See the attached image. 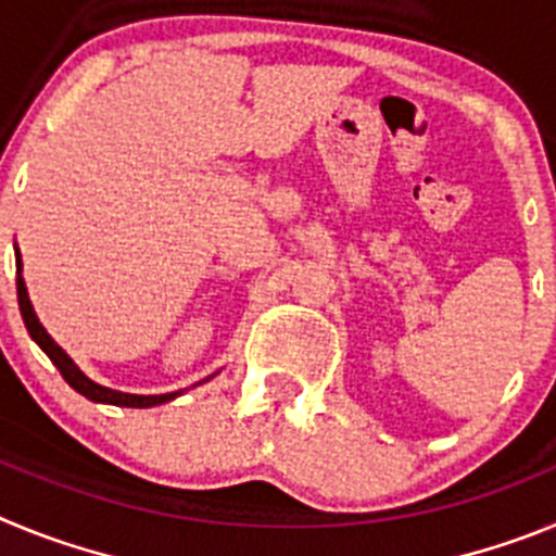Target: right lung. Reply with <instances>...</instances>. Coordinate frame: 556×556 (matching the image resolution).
I'll return each mask as SVG.
<instances>
[{
    "mask_svg": "<svg viewBox=\"0 0 556 556\" xmlns=\"http://www.w3.org/2000/svg\"><path fill=\"white\" fill-rule=\"evenodd\" d=\"M16 292H18V308H22V320L24 326H27L29 337L36 339L38 348H41L43 353H47L49 358H52V365L61 370V376L66 378V384L72 387V390H77L80 395H86L88 401H94V404H113V406H130V409H150V406H159V404H166V401H172V397H178L180 392H166V395H130V392H119V390H108V387L97 384V381H91V378L86 376V372L80 370V367L72 362V356H68L66 351H63L61 345H58L55 339L49 337L47 328L38 323L36 312H33V303H29V294H27V287H24V278H22V255H18L16 250Z\"/></svg>",
    "mask_w": 556,
    "mask_h": 556,
    "instance_id": "1",
    "label": "right lung"
}]
</instances>
